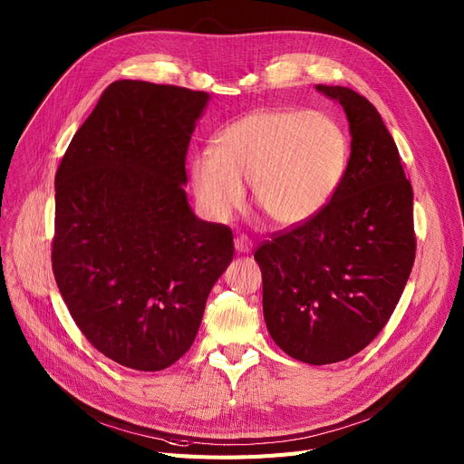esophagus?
I'll use <instances>...</instances> for the list:
<instances>
[{"label":"esophagus","mask_w":464,"mask_h":464,"mask_svg":"<svg viewBox=\"0 0 464 464\" xmlns=\"http://www.w3.org/2000/svg\"><path fill=\"white\" fill-rule=\"evenodd\" d=\"M235 248L238 254H248L252 250V240L246 235H237L235 237Z\"/></svg>","instance_id":"34e87169"}]
</instances>
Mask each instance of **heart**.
<instances>
[{"instance_id": "obj_1", "label": "heart", "mask_w": 464, "mask_h": 464, "mask_svg": "<svg viewBox=\"0 0 464 464\" xmlns=\"http://www.w3.org/2000/svg\"><path fill=\"white\" fill-rule=\"evenodd\" d=\"M350 139L320 111L261 109L214 137L212 150L191 160V186L201 210L224 222L245 205L252 184L257 210L275 226H301L318 216L343 184Z\"/></svg>"}]
</instances>
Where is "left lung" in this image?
Returning <instances> with one entry per match:
<instances>
[{"label": "left lung", "instance_id": "1", "mask_svg": "<svg viewBox=\"0 0 464 464\" xmlns=\"http://www.w3.org/2000/svg\"><path fill=\"white\" fill-rule=\"evenodd\" d=\"M315 88L346 111V177L318 216L273 233L254 257L275 343L297 361L329 364L367 348L392 318L416 233L411 184L374 105L346 86Z\"/></svg>", "mask_w": 464, "mask_h": 464}]
</instances>
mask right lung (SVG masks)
Segmentation results:
<instances>
[{"instance_id": "1", "label": "right lung", "mask_w": 464, "mask_h": 464, "mask_svg": "<svg viewBox=\"0 0 464 464\" xmlns=\"http://www.w3.org/2000/svg\"><path fill=\"white\" fill-rule=\"evenodd\" d=\"M208 93L116 81L56 170L53 273L105 357L163 371L193 344L233 233L186 201V154Z\"/></svg>"}]
</instances>
